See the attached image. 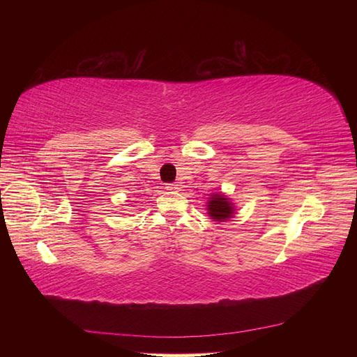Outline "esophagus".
<instances>
[{"instance_id":"34e87169","label":"esophagus","mask_w":357,"mask_h":357,"mask_svg":"<svg viewBox=\"0 0 357 357\" xmlns=\"http://www.w3.org/2000/svg\"><path fill=\"white\" fill-rule=\"evenodd\" d=\"M167 190H170V192H173V190H178V184H167Z\"/></svg>"}]
</instances>
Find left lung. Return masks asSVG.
I'll return each instance as SVG.
<instances>
[{"label": "left lung", "mask_w": 357, "mask_h": 357, "mask_svg": "<svg viewBox=\"0 0 357 357\" xmlns=\"http://www.w3.org/2000/svg\"><path fill=\"white\" fill-rule=\"evenodd\" d=\"M207 213L210 219H213L215 222H225L230 221L231 218L236 215V207L234 202L222 192L211 193L208 202H207Z\"/></svg>", "instance_id": "left-lung-1"}]
</instances>
